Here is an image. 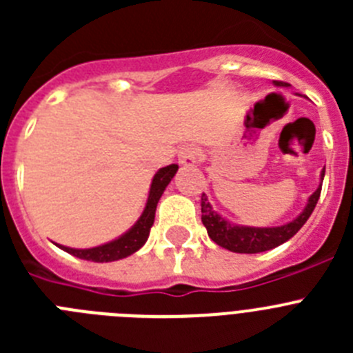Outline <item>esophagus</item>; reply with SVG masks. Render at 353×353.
<instances>
[{"label":"esophagus","mask_w":353,"mask_h":353,"mask_svg":"<svg viewBox=\"0 0 353 353\" xmlns=\"http://www.w3.org/2000/svg\"><path fill=\"white\" fill-rule=\"evenodd\" d=\"M199 161V150L194 146H183L179 150V162L182 166H194Z\"/></svg>","instance_id":"34e87169"}]
</instances>
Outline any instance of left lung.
Masks as SVG:
<instances>
[{
    "label": "left lung",
    "instance_id": "1",
    "mask_svg": "<svg viewBox=\"0 0 353 353\" xmlns=\"http://www.w3.org/2000/svg\"><path fill=\"white\" fill-rule=\"evenodd\" d=\"M274 84L281 86V88L290 86V84L281 83V81H274ZM323 176H325V168L320 173V185L307 198V203H305L304 210L295 219H292L286 224H281V226L258 228L230 223V221L224 219L223 215H219L212 208V205L208 203V198L205 194L201 196V223L205 224L208 236L214 240L215 244L228 249V251L242 252V254H256V252L270 251V249L288 242L304 226L305 221L310 219V215L313 214L314 207L318 203V198H320Z\"/></svg>",
    "mask_w": 353,
    "mask_h": 353
}]
</instances>
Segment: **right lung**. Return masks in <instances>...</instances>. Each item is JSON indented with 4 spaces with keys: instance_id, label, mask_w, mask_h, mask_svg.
<instances>
[{
    "instance_id": "1",
    "label": "right lung",
    "mask_w": 353,
    "mask_h": 353,
    "mask_svg": "<svg viewBox=\"0 0 353 353\" xmlns=\"http://www.w3.org/2000/svg\"><path fill=\"white\" fill-rule=\"evenodd\" d=\"M176 171H179V166H176V164H170V166L166 168H161V170L154 174L145 210L139 215V219L134 223V226L130 228V230H127L123 235L118 236V239L90 249H74L60 244L56 245L60 249H63L65 252H68V254H72V256H77L81 258V260L97 261V263H108V261L123 260V258L134 254V252L139 251V249L145 245L146 240H148L150 228L154 226L155 208H157L159 199H161L162 192L166 191V187L170 185V182L173 180L174 174H176Z\"/></svg>"
}]
</instances>
